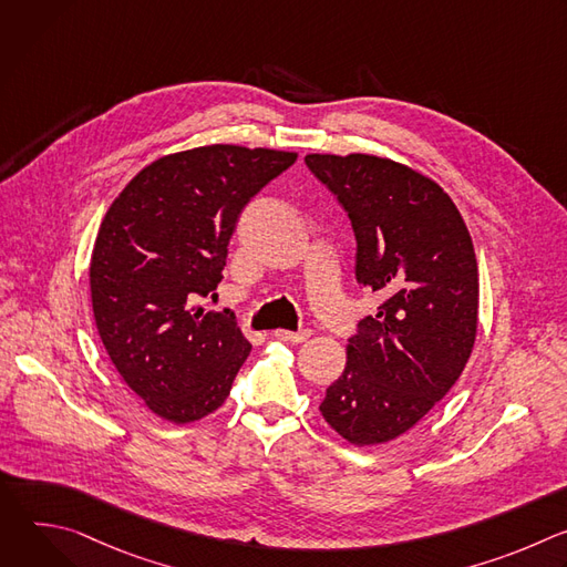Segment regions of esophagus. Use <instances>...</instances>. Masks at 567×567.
Here are the masks:
<instances>
[{
    "label": "esophagus",
    "instance_id": "obj_1",
    "mask_svg": "<svg viewBox=\"0 0 567 567\" xmlns=\"http://www.w3.org/2000/svg\"><path fill=\"white\" fill-rule=\"evenodd\" d=\"M309 330H300V332H287V330H278V332H274V337L278 339V341H285V343H302V341H307L309 339Z\"/></svg>",
    "mask_w": 567,
    "mask_h": 567
}]
</instances>
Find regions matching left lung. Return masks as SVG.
Listing matches in <instances>:
<instances>
[{
  "instance_id": "obj_1",
  "label": "left lung",
  "mask_w": 567,
  "mask_h": 567,
  "mask_svg": "<svg viewBox=\"0 0 567 567\" xmlns=\"http://www.w3.org/2000/svg\"><path fill=\"white\" fill-rule=\"evenodd\" d=\"M305 164L350 217L357 282L383 298L359 320L320 413L352 444H383L413 429L471 357L473 241L451 197L406 166L368 154H307Z\"/></svg>"
}]
</instances>
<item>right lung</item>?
Instances as JSON below:
<instances>
[{
  "mask_svg": "<svg viewBox=\"0 0 567 567\" xmlns=\"http://www.w3.org/2000/svg\"><path fill=\"white\" fill-rule=\"evenodd\" d=\"M293 152L206 145L143 168L110 206L92 254L101 341L145 406L175 424L217 411L251 352L230 309L204 311L239 213Z\"/></svg>",
  "mask_w": 567,
  "mask_h": 567,
  "instance_id": "add662e5",
  "label": "right lung"
}]
</instances>
